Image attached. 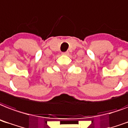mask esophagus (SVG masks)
<instances>
[{"label":"esophagus","instance_id":"esophagus-1","mask_svg":"<svg viewBox=\"0 0 128 128\" xmlns=\"http://www.w3.org/2000/svg\"><path fill=\"white\" fill-rule=\"evenodd\" d=\"M62 54L63 55H66V56H68V52H62Z\"/></svg>","mask_w":128,"mask_h":128}]
</instances>
